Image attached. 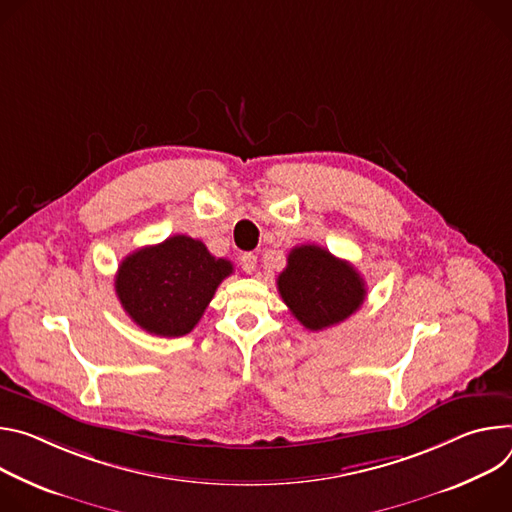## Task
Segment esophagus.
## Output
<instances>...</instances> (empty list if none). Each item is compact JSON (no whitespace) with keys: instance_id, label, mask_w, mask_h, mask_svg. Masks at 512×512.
Instances as JSON below:
<instances>
[{"instance_id":"esophagus-1","label":"esophagus","mask_w":512,"mask_h":512,"mask_svg":"<svg viewBox=\"0 0 512 512\" xmlns=\"http://www.w3.org/2000/svg\"><path fill=\"white\" fill-rule=\"evenodd\" d=\"M240 264H242V270H244V272L252 274V272L256 270V256L248 252V254H244V256L240 258Z\"/></svg>"}]
</instances>
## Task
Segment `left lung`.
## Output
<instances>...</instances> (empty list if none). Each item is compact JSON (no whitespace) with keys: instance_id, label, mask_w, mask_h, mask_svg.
Masks as SVG:
<instances>
[{"instance_id":"obj_1","label":"left lung","mask_w":512,"mask_h":512,"mask_svg":"<svg viewBox=\"0 0 512 512\" xmlns=\"http://www.w3.org/2000/svg\"><path fill=\"white\" fill-rule=\"evenodd\" d=\"M276 285L297 321L311 331L346 321L366 299L360 272L315 244L291 250Z\"/></svg>"}]
</instances>
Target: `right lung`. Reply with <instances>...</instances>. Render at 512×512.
Returning <instances> with one entry per match:
<instances>
[{
	"mask_svg": "<svg viewBox=\"0 0 512 512\" xmlns=\"http://www.w3.org/2000/svg\"><path fill=\"white\" fill-rule=\"evenodd\" d=\"M232 272V262L211 256L201 240L173 236L122 260L116 295L144 331L181 337L193 331L221 280Z\"/></svg>",
	"mask_w": 512,
	"mask_h": 512,
	"instance_id": "add662e5",
	"label": "right lung"
}]
</instances>
